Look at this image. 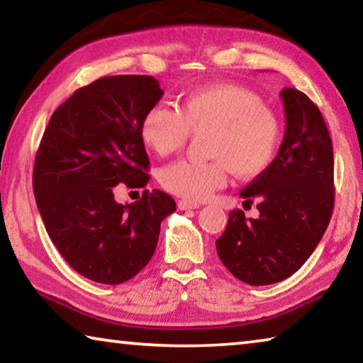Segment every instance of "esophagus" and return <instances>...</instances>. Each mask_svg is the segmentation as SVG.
<instances>
[{
	"label": "esophagus",
	"instance_id": "1",
	"mask_svg": "<svg viewBox=\"0 0 363 363\" xmlns=\"http://www.w3.org/2000/svg\"><path fill=\"white\" fill-rule=\"evenodd\" d=\"M199 203H192V201H187V200H179L177 201V208L179 210H195V208H199Z\"/></svg>",
	"mask_w": 363,
	"mask_h": 363
}]
</instances>
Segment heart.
<instances>
[{
	"label": "heart",
	"instance_id": "obj_1",
	"mask_svg": "<svg viewBox=\"0 0 363 363\" xmlns=\"http://www.w3.org/2000/svg\"><path fill=\"white\" fill-rule=\"evenodd\" d=\"M211 130L208 162H179L160 171V184L187 201H201L223 187L229 169L253 179L272 167L281 123L262 97L245 86L211 84L181 97L179 108L155 104L140 121V138L160 157L179 152L192 131Z\"/></svg>",
	"mask_w": 363,
	"mask_h": 363
}]
</instances>
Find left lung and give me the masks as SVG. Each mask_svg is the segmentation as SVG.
<instances>
[{
  "label": "left lung",
  "instance_id": "1",
  "mask_svg": "<svg viewBox=\"0 0 363 363\" xmlns=\"http://www.w3.org/2000/svg\"><path fill=\"white\" fill-rule=\"evenodd\" d=\"M286 131L277 158L240 195L259 216L229 213L216 240L229 272L248 285H270L290 277L322 240L335 206V162L320 110L304 93L285 88Z\"/></svg>",
  "mask_w": 363,
  "mask_h": 363
}]
</instances>
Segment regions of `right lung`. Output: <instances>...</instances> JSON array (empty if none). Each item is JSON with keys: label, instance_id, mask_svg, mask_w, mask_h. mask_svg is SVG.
Segmentation results:
<instances>
[{"label": "right lung", "instance_id": "add662e5", "mask_svg": "<svg viewBox=\"0 0 363 363\" xmlns=\"http://www.w3.org/2000/svg\"><path fill=\"white\" fill-rule=\"evenodd\" d=\"M149 75H113L77 89L52 113L33 167V194L46 232L83 277L118 285L155 253L160 224L176 211L162 190L120 205V187L150 181L140 121L162 99Z\"/></svg>", "mask_w": 363, "mask_h": 363}]
</instances>
